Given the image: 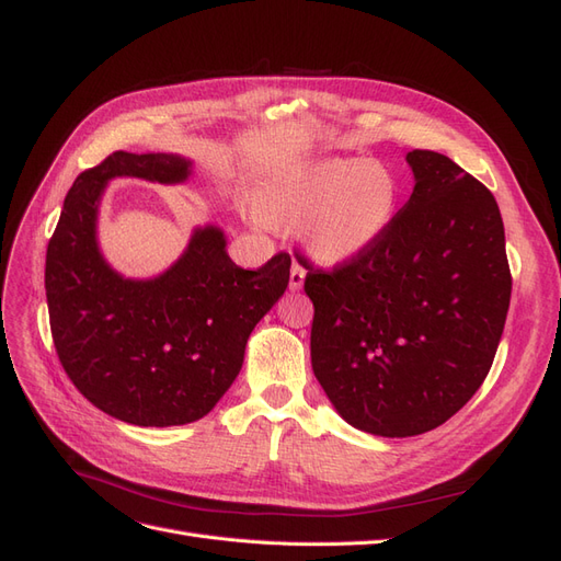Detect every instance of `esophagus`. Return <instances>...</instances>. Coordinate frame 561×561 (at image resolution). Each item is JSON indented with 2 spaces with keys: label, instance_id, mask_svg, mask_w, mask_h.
<instances>
[{
  "label": "esophagus",
  "instance_id": "esophagus-1",
  "mask_svg": "<svg viewBox=\"0 0 561 561\" xmlns=\"http://www.w3.org/2000/svg\"><path fill=\"white\" fill-rule=\"evenodd\" d=\"M304 280H307V271H304L297 262L290 268V290H301Z\"/></svg>",
  "mask_w": 561,
  "mask_h": 561
}]
</instances>
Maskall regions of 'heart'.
<instances>
[{
	"label": "heart",
	"instance_id": "obj_1",
	"mask_svg": "<svg viewBox=\"0 0 561 561\" xmlns=\"http://www.w3.org/2000/svg\"><path fill=\"white\" fill-rule=\"evenodd\" d=\"M252 206L264 225L299 229L318 264L346 266L377 250L402 208V184L386 163L313 157L268 168Z\"/></svg>",
	"mask_w": 561,
	"mask_h": 561
}]
</instances>
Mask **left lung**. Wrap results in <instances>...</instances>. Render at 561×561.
<instances>
[{
	"mask_svg": "<svg viewBox=\"0 0 561 561\" xmlns=\"http://www.w3.org/2000/svg\"><path fill=\"white\" fill-rule=\"evenodd\" d=\"M414 190L360 262L309 274L311 365L336 414L381 437L443 426L489 375L511 307L496 198L449 157H404Z\"/></svg>",
	"mask_w": 561,
	"mask_h": 561,
	"instance_id": "1",
	"label": "left lung"
}]
</instances>
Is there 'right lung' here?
Wrapping results in <instances>:
<instances>
[{
    "instance_id": "add662e5",
    "label": "right lung",
    "mask_w": 561,
    "mask_h": 561,
    "mask_svg": "<svg viewBox=\"0 0 561 561\" xmlns=\"http://www.w3.org/2000/svg\"><path fill=\"white\" fill-rule=\"evenodd\" d=\"M194 161L114 151L67 192L46 250L50 334L67 377L105 414L133 426H184L219 402L245 358L254 325L290 280V254L248 271L217 225L196 227L180 257L128 278L98 243L100 201L114 178L182 184Z\"/></svg>"
}]
</instances>
